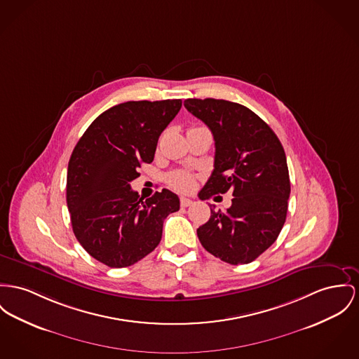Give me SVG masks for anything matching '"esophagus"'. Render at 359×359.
Segmentation results:
<instances>
[{"instance_id": "34e87169", "label": "esophagus", "mask_w": 359, "mask_h": 359, "mask_svg": "<svg viewBox=\"0 0 359 359\" xmlns=\"http://www.w3.org/2000/svg\"><path fill=\"white\" fill-rule=\"evenodd\" d=\"M191 204H193V201H191V198H187V197L181 198V207H189Z\"/></svg>"}]
</instances>
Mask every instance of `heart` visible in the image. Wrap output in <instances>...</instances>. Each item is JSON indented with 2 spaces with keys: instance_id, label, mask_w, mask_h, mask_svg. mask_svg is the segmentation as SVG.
Wrapping results in <instances>:
<instances>
[{
  "instance_id": "b5f03b06",
  "label": "heart",
  "mask_w": 359,
  "mask_h": 359,
  "mask_svg": "<svg viewBox=\"0 0 359 359\" xmlns=\"http://www.w3.org/2000/svg\"><path fill=\"white\" fill-rule=\"evenodd\" d=\"M171 188L180 191H189L194 187V177L188 171H174L168 177Z\"/></svg>"
}]
</instances>
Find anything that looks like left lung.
I'll list each match as a JSON object with an SVG mask.
<instances>
[{"label":"left lung","instance_id":"left-lung-1","mask_svg":"<svg viewBox=\"0 0 359 359\" xmlns=\"http://www.w3.org/2000/svg\"><path fill=\"white\" fill-rule=\"evenodd\" d=\"M215 140L214 171L200 197L233 191L227 211L211 208L197 229L207 252L224 263L256 260L278 238L287 215L290 177L286 154L273 130L248 107L223 99H187Z\"/></svg>","mask_w":359,"mask_h":359}]
</instances>
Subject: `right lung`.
I'll return each instance as SVG.
<instances>
[{
    "label": "right lung",
    "mask_w": 359,
    "mask_h": 359,
    "mask_svg": "<svg viewBox=\"0 0 359 359\" xmlns=\"http://www.w3.org/2000/svg\"><path fill=\"white\" fill-rule=\"evenodd\" d=\"M181 99L130 100L96 117L73 149L67 204L74 236L86 252L110 266L140 262L161 242L163 222L180 210L163 189L144 200L130 182L151 163L158 139L178 114Z\"/></svg>",
    "instance_id": "1"
}]
</instances>
